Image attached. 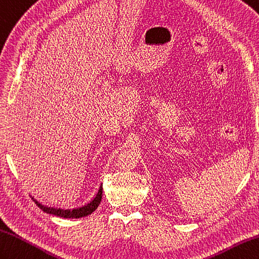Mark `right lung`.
<instances>
[{"label": "right lung", "mask_w": 259, "mask_h": 259, "mask_svg": "<svg viewBox=\"0 0 259 259\" xmlns=\"http://www.w3.org/2000/svg\"><path fill=\"white\" fill-rule=\"evenodd\" d=\"M102 195H103V187L102 185L100 186L99 192H97L96 196L94 197V199L90 202L88 205L82 206L79 208H74V209H61V208H53V207H48V206H44L41 203H38L36 199L33 200L35 202V204L41 208L43 211L48 212V214H52L55 216H60V217H64V218H81V217H85L90 214H92L102 200Z\"/></svg>", "instance_id": "add662e5"}]
</instances>
